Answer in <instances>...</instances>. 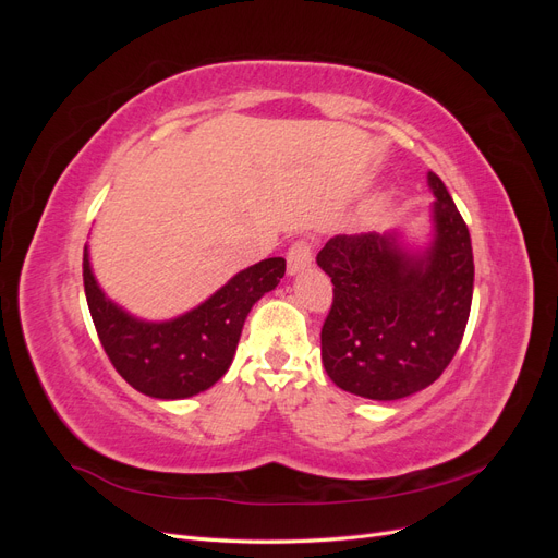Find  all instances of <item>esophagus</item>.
Masks as SVG:
<instances>
[{"mask_svg":"<svg viewBox=\"0 0 558 558\" xmlns=\"http://www.w3.org/2000/svg\"><path fill=\"white\" fill-rule=\"evenodd\" d=\"M314 260V248L307 240H298L289 253H286V263H289V275H300L305 272L307 267H312Z\"/></svg>","mask_w":558,"mask_h":558,"instance_id":"34e87169","label":"esophagus"}]
</instances>
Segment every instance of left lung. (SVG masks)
<instances>
[{"label": "left lung", "instance_id": "1", "mask_svg": "<svg viewBox=\"0 0 558 558\" xmlns=\"http://www.w3.org/2000/svg\"><path fill=\"white\" fill-rule=\"evenodd\" d=\"M428 189L426 244L408 242L402 230L335 234L316 256L335 286L320 359L353 396L398 400L424 391L463 340L475 281L470 232L440 177L428 172Z\"/></svg>", "mask_w": 558, "mask_h": 558}]
</instances>
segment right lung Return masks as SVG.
Instances as JSON below:
<instances>
[{"mask_svg": "<svg viewBox=\"0 0 558 558\" xmlns=\"http://www.w3.org/2000/svg\"><path fill=\"white\" fill-rule=\"evenodd\" d=\"M283 272V258L260 260L197 307L167 320H146L102 291L93 275L90 251L83 248V286L99 342L118 375L158 400L197 396L228 373L251 307L277 289Z\"/></svg>", "mask_w": 558, "mask_h": 558, "instance_id": "add662e5", "label": "right lung"}]
</instances>
